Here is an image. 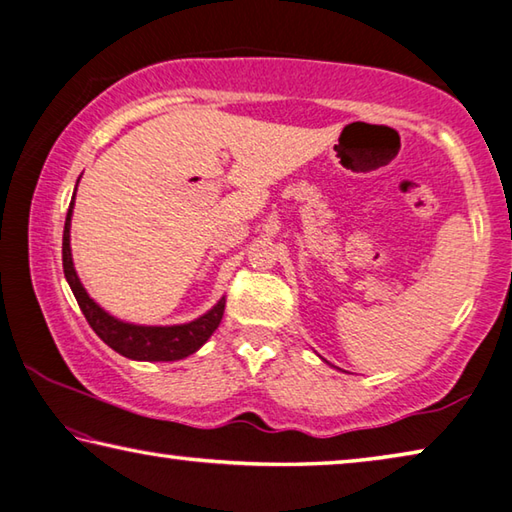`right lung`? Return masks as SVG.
<instances>
[{
	"label": "right lung",
	"instance_id": "add662e5",
	"mask_svg": "<svg viewBox=\"0 0 512 512\" xmlns=\"http://www.w3.org/2000/svg\"><path fill=\"white\" fill-rule=\"evenodd\" d=\"M76 187H79V183H76ZM74 196L72 203H69L63 230V271L85 320H88L90 327L97 332L99 339L110 345L115 352H119L121 357L133 361H178L189 357V354H194L207 339H210L214 329L219 327L225 309V298L216 302V305L210 311H205L203 316H198L192 323L183 325H135L110 316L106 309L99 307L97 302L88 296L79 275H76L72 246H69Z\"/></svg>",
	"mask_w": 512,
	"mask_h": 512
}]
</instances>
